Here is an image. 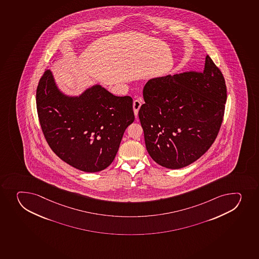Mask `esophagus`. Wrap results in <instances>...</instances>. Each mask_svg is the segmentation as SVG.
<instances>
[{"label": "esophagus", "mask_w": 259, "mask_h": 259, "mask_svg": "<svg viewBox=\"0 0 259 259\" xmlns=\"http://www.w3.org/2000/svg\"><path fill=\"white\" fill-rule=\"evenodd\" d=\"M142 103H143V100H142V99H137V100L134 101V114L136 115H138L139 109L141 107Z\"/></svg>", "instance_id": "obj_1"}]
</instances>
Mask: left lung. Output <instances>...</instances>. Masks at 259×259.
I'll use <instances>...</instances> for the list:
<instances>
[{"label":"left lung","instance_id":"8db88e82","mask_svg":"<svg viewBox=\"0 0 259 259\" xmlns=\"http://www.w3.org/2000/svg\"><path fill=\"white\" fill-rule=\"evenodd\" d=\"M139 116L147 150L157 164L181 169L199 159L218 136L227 89L209 56L202 72L149 80Z\"/></svg>","mask_w":259,"mask_h":259}]
</instances>
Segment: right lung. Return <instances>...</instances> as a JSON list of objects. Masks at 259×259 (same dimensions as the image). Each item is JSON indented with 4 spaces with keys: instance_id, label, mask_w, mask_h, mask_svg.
I'll return each instance as SVG.
<instances>
[{
    "instance_id": "obj_1",
    "label": "right lung",
    "mask_w": 259,
    "mask_h": 259,
    "mask_svg": "<svg viewBox=\"0 0 259 259\" xmlns=\"http://www.w3.org/2000/svg\"><path fill=\"white\" fill-rule=\"evenodd\" d=\"M36 106L52 151L85 172L100 171L112 163L124 132L135 119L130 96H115L95 85L79 97H67L49 69L38 81Z\"/></svg>"
}]
</instances>
